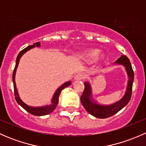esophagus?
I'll return each instance as SVG.
<instances>
[{"label": "esophagus", "mask_w": 146, "mask_h": 146, "mask_svg": "<svg viewBox=\"0 0 146 146\" xmlns=\"http://www.w3.org/2000/svg\"><path fill=\"white\" fill-rule=\"evenodd\" d=\"M85 78V76L83 73H78L76 76H75L74 79L76 80H81Z\"/></svg>", "instance_id": "obj_1"}]
</instances>
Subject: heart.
<instances>
[{"label":"heart","mask_w":146,"mask_h":146,"mask_svg":"<svg viewBox=\"0 0 146 146\" xmlns=\"http://www.w3.org/2000/svg\"><path fill=\"white\" fill-rule=\"evenodd\" d=\"M98 53H99V51L98 49H90L87 51L84 54V56L85 58H88V59H92L98 55Z\"/></svg>","instance_id":"1"}]
</instances>
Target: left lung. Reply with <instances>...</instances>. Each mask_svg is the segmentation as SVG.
I'll list each match as a JSON object with an SVG mask.
<instances>
[{"label": "left lung", "mask_w": 146, "mask_h": 146, "mask_svg": "<svg viewBox=\"0 0 146 146\" xmlns=\"http://www.w3.org/2000/svg\"><path fill=\"white\" fill-rule=\"evenodd\" d=\"M117 64H121L126 68L127 72L129 81H128L127 88L124 96L121 100L110 105H100L97 104L95 102L92 100V90L89 82L84 83L85 89L80 97V101L86 111L91 115L100 119H105L117 114L119 111L123 109L130 101L132 94V87H133L134 73L132 68L131 64L127 56L122 55L115 62Z\"/></svg>", "instance_id": "left-lung-1"}]
</instances>
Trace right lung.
<instances>
[{
	"label": "right lung",
	"instance_id": "1",
	"mask_svg": "<svg viewBox=\"0 0 146 146\" xmlns=\"http://www.w3.org/2000/svg\"><path fill=\"white\" fill-rule=\"evenodd\" d=\"M35 46H40V42H36V43H34L33 45H30L29 46L26 47L25 48H24L23 50H22L20 53H19L18 56H17V58H16V64L15 66L14 70H13V86H14V93H15V98L16 101L17 102L23 107V109L28 111L29 113H30L31 114L35 116H44L46 114H50L51 112H52L54 110L56 107L57 104L58 103V97H59L60 93L62 91V90H64L65 88L69 86V85L71 84V82L68 81L67 82H65L64 84H63L61 86H60L58 89L56 90V92L54 93V97L52 98V100H51V104L50 105H46L44 107H30V106H28L27 104H26L25 103L23 102L21 100V99L20 98L18 95V92H17V88H16V84L15 81V73H16V69H17V66H18L19 61H20V58H21L22 56L25 54V52H27L28 50L31 49L32 48H34Z\"/></svg>",
	"mask_w": 146,
	"mask_h": 146
}]
</instances>
